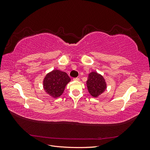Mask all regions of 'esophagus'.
Listing matches in <instances>:
<instances>
[{
	"instance_id": "34e87169",
	"label": "esophagus",
	"mask_w": 150,
	"mask_h": 150,
	"mask_svg": "<svg viewBox=\"0 0 150 150\" xmlns=\"http://www.w3.org/2000/svg\"><path fill=\"white\" fill-rule=\"evenodd\" d=\"M73 80L78 81H79V78H73Z\"/></svg>"
}]
</instances>
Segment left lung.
<instances>
[{
    "instance_id": "8db88e82",
    "label": "left lung",
    "mask_w": 150,
    "mask_h": 150,
    "mask_svg": "<svg viewBox=\"0 0 150 150\" xmlns=\"http://www.w3.org/2000/svg\"><path fill=\"white\" fill-rule=\"evenodd\" d=\"M88 91L92 96L98 97L106 89V83L103 76L96 72H91L86 81Z\"/></svg>"
}]
</instances>
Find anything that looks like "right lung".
Returning a JSON list of instances; mask_svg holds the SVG:
<instances>
[{"instance_id": "obj_1", "label": "right lung", "mask_w": 150, "mask_h": 150, "mask_svg": "<svg viewBox=\"0 0 150 150\" xmlns=\"http://www.w3.org/2000/svg\"><path fill=\"white\" fill-rule=\"evenodd\" d=\"M71 79L65 72L54 69L48 73L44 79V89L49 95L54 98L61 96L67 84Z\"/></svg>"}]
</instances>
